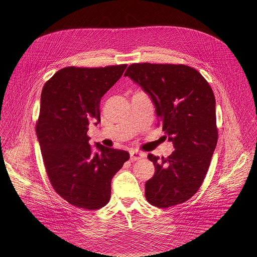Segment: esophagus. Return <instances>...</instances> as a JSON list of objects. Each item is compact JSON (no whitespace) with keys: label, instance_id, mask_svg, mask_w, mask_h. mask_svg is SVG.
Wrapping results in <instances>:
<instances>
[{"label":"esophagus","instance_id":"esophagus-1","mask_svg":"<svg viewBox=\"0 0 257 257\" xmlns=\"http://www.w3.org/2000/svg\"><path fill=\"white\" fill-rule=\"evenodd\" d=\"M130 153H131V160H132V161L140 160V159H142L143 157H145V153L140 152V151H135V150H133V151H131Z\"/></svg>","mask_w":257,"mask_h":257}]
</instances>
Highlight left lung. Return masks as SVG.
Listing matches in <instances>:
<instances>
[{"label": "left lung", "instance_id": "8db88e82", "mask_svg": "<svg viewBox=\"0 0 257 257\" xmlns=\"http://www.w3.org/2000/svg\"><path fill=\"white\" fill-rule=\"evenodd\" d=\"M124 76L149 96L175 148L167 158L148 154L155 173L146 183V198L164 209L184 203L203 183L218 143L213 90L196 69L182 64L137 63Z\"/></svg>", "mask_w": 257, "mask_h": 257}]
</instances>
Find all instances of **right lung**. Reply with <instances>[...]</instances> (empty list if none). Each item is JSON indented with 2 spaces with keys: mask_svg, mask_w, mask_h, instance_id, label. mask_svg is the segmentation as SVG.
<instances>
[{
  "mask_svg": "<svg viewBox=\"0 0 257 257\" xmlns=\"http://www.w3.org/2000/svg\"><path fill=\"white\" fill-rule=\"evenodd\" d=\"M127 65L66 67L43 86L37 136L45 169L56 193L69 204L98 210L108 204L114 174L128 160L124 150L96 143L87 136L91 121H101V98Z\"/></svg>",
  "mask_w": 257,
  "mask_h": 257,
  "instance_id": "1",
  "label": "right lung"
}]
</instances>
